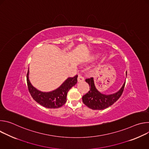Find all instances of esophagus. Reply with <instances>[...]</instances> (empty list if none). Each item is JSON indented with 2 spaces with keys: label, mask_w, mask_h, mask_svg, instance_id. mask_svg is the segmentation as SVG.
I'll return each instance as SVG.
<instances>
[{
  "label": "esophagus",
  "mask_w": 149,
  "mask_h": 149,
  "mask_svg": "<svg viewBox=\"0 0 149 149\" xmlns=\"http://www.w3.org/2000/svg\"><path fill=\"white\" fill-rule=\"evenodd\" d=\"M84 80V77H83L82 75H78V82H82Z\"/></svg>",
  "instance_id": "34e87169"
}]
</instances>
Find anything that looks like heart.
<instances>
[{"instance_id": "1", "label": "heart", "mask_w": 149, "mask_h": 149, "mask_svg": "<svg viewBox=\"0 0 149 149\" xmlns=\"http://www.w3.org/2000/svg\"><path fill=\"white\" fill-rule=\"evenodd\" d=\"M95 58H98V56H96Z\"/></svg>"}]
</instances>
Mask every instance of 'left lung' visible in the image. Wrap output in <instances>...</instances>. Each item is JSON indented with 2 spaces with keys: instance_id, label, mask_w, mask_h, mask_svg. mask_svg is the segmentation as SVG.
Listing matches in <instances>:
<instances>
[{
  "instance_id": "1",
  "label": "left lung",
  "mask_w": 149,
  "mask_h": 149,
  "mask_svg": "<svg viewBox=\"0 0 149 149\" xmlns=\"http://www.w3.org/2000/svg\"><path fill=\"white\" fill-rule=\"evenodd\" d=\"M86 81L89 84L90 91L82 97L83 103L88 108L96 110L107 109L116 102L122 95L125 86L124 82L121 89L117 93L110 95H105L101 93L97 90L93 78L86 79Z\"/></svg>"
}]
</instances>
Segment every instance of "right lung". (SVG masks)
Segmentation results:
<instances>
[{"instance_id": "1", "label": "right lung", "mask_w": 149, "mask_h": 149, "mask_svg": "<svg viewBox=\"0 0 149 149\" xmlns=\"http://www.w3.org/2000/svg\"><path fill=\"white\" fill-rule=\"evenodd\" d=\"M26 77L28 90L33 100L46 108L56 109L66 102L67 93L77 84L78 75L68 78L59 87L50 92H42L32 86L29 79V70Z\"/></svg>"}]
</instances>
